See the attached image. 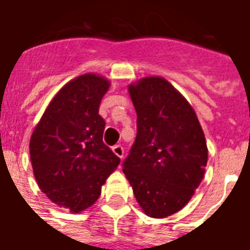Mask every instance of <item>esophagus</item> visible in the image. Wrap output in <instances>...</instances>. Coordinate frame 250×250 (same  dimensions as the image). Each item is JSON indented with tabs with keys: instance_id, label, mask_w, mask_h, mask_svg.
Listing matches in <instances>:
<instances>
[{
	"instance_id": "esophagus-1",
	"label": "esophagus",
	"mask_w": 250,
	"mask_h": 250,
	"mask_svg": "<svg viewBox=\"0 0 250 250\" xmlns=\"http://www.w3.org/2000/svg\"><path fill=\"white\" fill-rule=\"evenodd\" d=\"M112 151H114L115 155H116V157H119L120 159L125 157V148L120 146V145H116V146L112 147Z\"/></svg>"
}]
</instances>
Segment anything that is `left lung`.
Returning <instances> with one entry per match:
<instances>
[{
	"label": "left lung",
	"mask_w": 250,
	"mask_h": 250,
	"mask_svg": "<svg viewBox=\"0 0 250 250\" xmlns=\"http://www.w3.org/2000/svg\"><path fill=\"white\" fill-rule=\"evenodd\" d=\"M128 92L138 119L123 173L143 211L165 218L188 204L204 178L205 134L193 107L166 79L143 77Z\"/></svg>",
	"instance_id": "obj_1"
}]
</instances>
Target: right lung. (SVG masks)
Segmentation results:
<instances>
[{
  "mask_svg": "<svg viewBox=\"0 0 250 250\" xmlns=\"http://www.w3.org/2000/svg\"><path fill=\"white\" fill-rule=\"evenodd\" d=\"M109 82L95 73L77 76L52 99L30 136L32 167L46 197L71 213L88 209L120 159L103 143L99 105Z\"/></svg>",
  "mask_w": 250,
  "mask_h": 250,
  "instance_id": "add662e5",
  "label": "right lung"
}]
</instances>
